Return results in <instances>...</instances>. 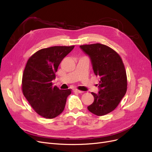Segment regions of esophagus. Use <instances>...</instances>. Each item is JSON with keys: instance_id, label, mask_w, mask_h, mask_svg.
Wrapping results in <instances>:
<instances>
[{"instance_id": "esophagus-1", "label": "esophagus", "mask_w": 152, "mask_h": 152, "mask_svg": "<svg viewBox=\"0 0 152 152\" xmlns=\"http://www.w3.org/2000/svg\"><path fill=\"white\" fill-rule=\"evenodd\" d=\"M73 92H74V93H83V91L78 90V89H73Z\"/></svg>"}]
</instances>
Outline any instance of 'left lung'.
Masks as SVG:
<instances>
[{
  "label": "left lung",
  "instance_id": "obj_1",
  "mask_svg": "<svg viewBox=\"0 0 152 152\" xmlns=\"http://www.w3.org/2000/svg\"><path fill=\"white\" fill-rule=\"evenodd\" d=\"M88 55L96 76L99 77V92L91 93L94 102L87 107L98 116L112 112L127 91L126 72L121 56L114 50L101 44L80 45Z\"/></svg>",
  "mask_w": 152,
  "mask_h": 152
}]
</instances>
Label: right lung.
I'll use <instances>...</instances> for the list:
<instances>
[{"label": "right lung", "mask_w": 152, "mask_h": 152, "mask_svg": "<svg viewBox=\"0 0 152 152\" xmlns=\"http://www.w3.org/2000/svg\"><path fill=\"white\" fill-rule=\"evenodd\" d=\"M72 46H53L38 50L28 59L22 78L25 97L40 116L53 118L65 107L70 89L61 90L53 86L52 80L63 59L70 53Z\"/></svg>", "instance_id": "1"}]
</instances>
